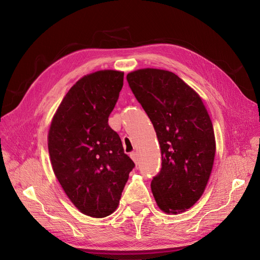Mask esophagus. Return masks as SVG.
I'll use <instances>...</instances> for the list:
<instances>
[{
	"label": "esophagus",
	"instance_id": "1",
	"mask_svg": "<svg viewBox=\"0 0 260 260\" xmlns=\"http://www.w3.org/2000/svg\"><path fill=\"white\" fill-rule=\"evenodd\" d=\"M130 157H131V159L133 160V162L136 163V164H138L139 163V158H138V153L136 152V151H133V152H131L130 153Z\"/></svg>",
	"mask_w": 260,
	"mask_h": 260
}]
</instances>
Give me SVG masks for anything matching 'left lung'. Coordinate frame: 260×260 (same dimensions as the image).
<instances>
[{
	"instance_id": "obj_1",
	"label": "left lung",
	"mask_w": 260,
	"mask_h": 260,
	"mask_svg": "<svg viewBox=\"0 0 260 260\" xmlns=\"http://www.w3.org/2000/svg\"><path fill=\"white\" fill-rule=\"evenodd\" d=\"M134 96L150 118L160 144L162 168L151 181L159 208L177 214L201 199L210 178L215 138L201 96L169 70L129 72Z\"/></svg>"
}]
</instances>
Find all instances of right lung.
Here are the masks:
<instances>
[{
    "instance_id": "add662e5",
    "label": "right lung",
    "mask_w": 260,
    "mask_h": 260,
    "mask_svg": "<svg viewBox=\"0 0 260 260\" xmlns=\"http://www.w3.org/2000/svg\"><path fill=\"white\" fill-rule=\"evenodd\" d=\"M123 72L99 70L76 82L61 100L48 133L55 177L83 214L106 217L117 209L133 161L108 120Z\"/></svg>"
}]
</instances>
